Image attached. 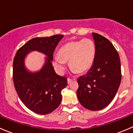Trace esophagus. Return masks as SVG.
<instances>
[{
    "label": "esophagus",
    "instance_id": "esophagus-1",
    "mask_svg": "<svg viewBox=\"0 0 133 133\" xmlns=\"http://www.w3.org/2000/svg\"><path fill=\"white\" fill-rule=\"evenodd\" d=\"M72 81H73V79L68 78V84H70V83Z\"/></svg>",
    "mask_w": 133,
    "mask_h": 133
}]
</instances>
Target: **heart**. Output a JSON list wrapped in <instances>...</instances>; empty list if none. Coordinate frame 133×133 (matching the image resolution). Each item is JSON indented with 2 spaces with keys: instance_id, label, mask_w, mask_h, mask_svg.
<instances>
[{
  "instance_id": "b5f03b06",
  "label": "heart",
  "mask_w": 133,
  "mask_h": 133,
  "mask_svg": "<svg viewBox=\"0 0 133 133\" xmlns=\"http://www.w3.org/2000/svg\"><path fill=\"white\" fill-rule=\"evenodd\" d=\"M95 55L96 46L90 38L71 41L62 46L59 54L53 57V64L62 73L65 69V62H69L73 73H83L92 66Z\"/></svg>"
}]
</instances>
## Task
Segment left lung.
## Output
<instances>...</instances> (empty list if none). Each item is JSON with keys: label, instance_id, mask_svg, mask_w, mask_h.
<instances>
[{"label": "left lung", "instance_id": "left-lung-1", "mask_svg": "<svg viewBox=\"0 0 133 133\" xmlns=\"http://www.w3.org/2000/svg\"><path fill=\"white\" fill-rule=\"evenodd\" d=\"M96 55L91 68L77 79L76 95L83 107L91 111L101 110L115 98L122 79L120 57L108 39L92 33Z\"/></svg>", "mask_w": 133, "mask_h": 133}]
</instances>
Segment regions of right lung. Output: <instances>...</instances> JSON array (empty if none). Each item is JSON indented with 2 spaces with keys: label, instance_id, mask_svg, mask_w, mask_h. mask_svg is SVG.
<instances>
[{
  "label": "right lung",
  "instance_id": "add662e5",
  "mask_svg": "<svg viewBox=\"0 0 133 133\" xmlns=\"http://www.w3.org/2000/svg\"><path fill=\"white\" fill-rule=\"evenodd\" d=\"M63 35L32 38L17 51L13 64V79L18 97L29 109L40 115L53 112L60 105L61 91L67 86V78L58 75L52 65L53 53ZM32 50L44 53V65L38 72L25 68V56Z\"/></svg>",
  "mask_w": 133,
  "mask_h": 133
}]
</instances>
